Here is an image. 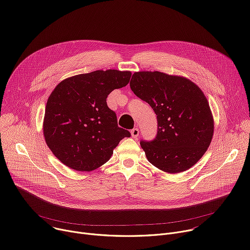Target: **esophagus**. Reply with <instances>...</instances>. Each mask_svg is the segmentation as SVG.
<instances>
[{"mask_svg":"<svg viewBox=\"0 0 250 250\" xmlns=\"http://www.w3.org/2000/svg\"><path fill=\"white\" fill-rule=\"evenodd\" d=\"M130 133H131V136H132L134 139H136V138L138 137L139 130H138V128H132V129L130 130Z\"/></svg>","mask_w":250,"mask_h":250,"instance_id":"obj_1","label":"esophagus"}]
</instances>
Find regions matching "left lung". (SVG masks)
<instances>
[{"label": "left lung", "instance_id": "1", "mask_svg": "<svg viewBox=\"0 0 250 250\" xmlns=\"http://www.w3.org/2000/svg\"><path fill=\"white\" fill-rule=\"evenodd\" d=\"M131 91L149 104L157 116V134L141 140L148 161L168 173H180L196 164L213 134V120L202 90L187 78L158 71L135 72Z\"/></svg>", "mask_w": 250, "mask_h": 250}]
</instances>
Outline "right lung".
Here are the masks:
<instances>
[{
    "instance_id": "right-lung-1",
    "label": "right lung",
    "mask_w": 250,
    "mask_h": 250,
    "mask_svg": "<svg viewBox=\"0 0 250 250\" xmlns=\"http://www.w3.org/2000/svg\"><path fill=\"white\" fill-rule=\"evenodd\" d=\"M131 73L97 70L60 82L45 108L43 134L47 146L66 166L92 171L109 161L119 142L130 132L118 126L106 104L108 95L126 86Z\"/></svg>"
}]
</instances>
